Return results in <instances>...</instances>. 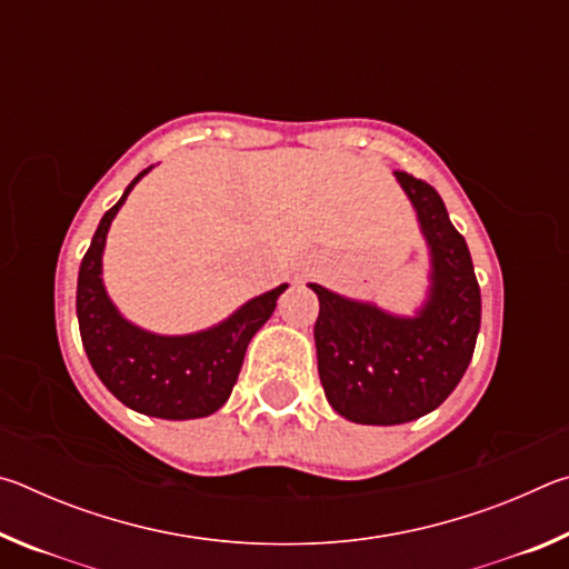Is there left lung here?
Instances as JSON below:
<instances>
[{"label": "left lung", "mask_w": 569, "mask_h": 569, "mask_svg": "<svg viewBox=\"0 0 569 569\" xmlns=\"http://www.w3.org/2000/svg\"><path fill=\"white\" fill-rule=\"evenodd\" d=\"M431 248V296L417 319H397L308 283L319 296L313 326L319 377L331 407L356 423H403L435 411L465 377L475 353L481 296L465 236L445 200L397 170Z\"/></svg>", "instance_id": "left-lung-1"}]
</instances>
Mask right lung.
Instances as JSON below:
<instances>
[{"instance_id":"1","label":"right lung","mask_w":569,"mask_h":569,"mask_svg":"<svg viewBox=\"0 0 569 569\" xmlns=\"http://www.w3.org/2000/svg\"><path fill=\"white\" fill-rule=\"evenodd\" d=\"M122 198L102 216L77 278V321L94 373L124 407L158 419H200L233 391L250 339L271 319L286 283L248 301L216 329L192 336H156L122 319L102 286V248Z\"/></svg>"}]
</instances>
